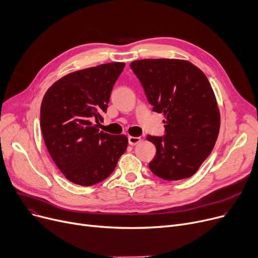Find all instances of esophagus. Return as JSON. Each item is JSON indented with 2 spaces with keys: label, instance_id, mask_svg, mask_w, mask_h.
<instances>
[{
  "label": "esophagus",
  "instance_id": "esophagus-1",
  "mask_svg": "<svg viewBox=\"0 0 258 258\" xmlns=\"http://www.w3.org/2000/svg\"><path fill=\"white\" fill-rule=\"evenodd\" d=\"M141 141H142L141 138H138V137H129V138H128L129 145H131V146H134V145L139 144Z\"/></svg>",
  "mask_w": 258,
  "mask_h": 258
}]
</instances>
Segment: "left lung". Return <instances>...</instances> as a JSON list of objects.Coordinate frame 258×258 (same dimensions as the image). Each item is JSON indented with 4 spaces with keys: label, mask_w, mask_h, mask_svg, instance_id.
<instances>
[{
    "label": "left lung",
    "mask_w": 258,
    "mask_h": 258,
    "mask_svg": "<svg viewBox=\"0 0 258 258\" xmlns=\"http://www.w3.org/2000/svg\"><path fill=\"white\" fill-rule=\"evenodd\" d=\"M130 67L153 111L165 116V136L147 137L156 147L150 170L165 180L192 176L212 152L219 133L220 113L209 81L185 59L145 58Z\"/></svg>",
    "instance_id": "obj_1"
}]
</instances>
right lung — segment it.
Segmentation results:
<instances>
[{
  "mask_svg": "<svg viewBox=\"0 0 258 258\" xmlns=\"http://www.w3.org/2000/svg\"><path fill=\"white\" fill-rule=\"evenodd\" d=\"M125 63H108L75 72L49 88L41 105V129L47 150L65 177L92 186L111 174L128 146L124 134L100 131L110 93Z\"/></svg>",
  "mask_w": 258,
  "mask_h": 258,
  "instance_id": "right-lung-1",
  "label": "right lung"
}]
</instances>
